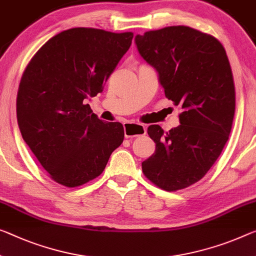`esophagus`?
Masks as SVG:
<instances>
[{
  "instance_id": "esophagus-1",
  "label": "esophagus",
  "mask_w": 256,
  "mask_h": 256,
  "mask_svg": "<svg viewBox=\"0 0 256 256\" xmlns=\"http://www.w3.org/2000/svg\"><path fill=\"white\" fill-rule=\"evenodd\" d=\"M124 126L126 138H132V137L142 136L146 134V128H145V126L142 124L126 122Z\"/></svg>"
}]
</instances>
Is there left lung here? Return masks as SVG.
I'll return each instance as SVG.
<instances>
[{
    "label": "left lung",
    "mask_w": 256,
    "mask_h": 256,
    "mask_svg": "<svg viewBox=\"0 0 256 256\" xmlns=\"http://www.w3.org/2000/svg\"><path fill=\"white\" fill-rule=\"evenodd\" d=\"M135 41L159 73L164 96L182 108L178 127L148 128L156 152L142 170L162 190H182L207 174L229 140L236 108L230 62L218 38L188 26L148 30Z\"/></svg>",
    "instance_id": "obj_1"
}]
</instances>
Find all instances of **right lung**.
I'll list each match as a JSON object with an SVG mask.
<instances>
[{"label":"right lung","instance_id":"right-lung-1","mask_svg":"<svg viewBox=\"0 0 256 256\" xmlns=\"http://www.w3.org/2000/svg\"><path fill=\"white\" fill-rule=\"evenodd\" d=\"M134 33L76 27L46 41L24 70L17 94L22 136L51 180L76 188L100 176L124 142L120 122L92 113L95 97L132 44Z\"/></svg>","mask_w":256,"mask_h":256}]
</instances>
